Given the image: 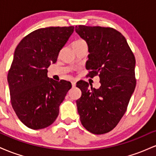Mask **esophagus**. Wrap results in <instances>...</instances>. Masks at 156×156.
Instances as JSON below:
<instances>
[{"instance_id":"obj_1","label":"esophagus","mask_w":156,"mask_h":156,"mask_svg":"<svg viewBox=\"0 0 156 156\" xmlns=\"http://www.w3.org/2000/svg\"><path fill=\"white\" fill-rule=\"evenodd\" d=\"M71 83H72V86L73 87H76V81L75 80H73L72 81H71Z\"/></svg>"}]
</instances>
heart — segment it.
<instances>
[{"instance_id":"obj_1","label":"heart","mask_w":156,"mask_h":156,"mask_svg":"<svg viewBox=\"0 0 156 156\" xmlns=\"http://www.w3.org/2000/svg\"><path fill=\"white\" fill-rule=\"evenodd\" d=\"M81 41H83V40H82V39H78V40L75 41V42H81Z\"/></svg>"}]
</instances>
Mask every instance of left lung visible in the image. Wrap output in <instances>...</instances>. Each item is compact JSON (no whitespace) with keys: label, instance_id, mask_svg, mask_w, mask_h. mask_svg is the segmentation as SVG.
<instances>
[{"label":"left lung","instance_id":"left-lung-1","mask_svg":"<svg viewBox=\"0 0 156 156\" xmlns=\"http://www.w3.org/2000/svg\"><path fill=\"white\" fill-rule=\"evenodd\" d=\"M76 31L88 44L87 76H98L99 89H89V83L79 81L81 97L76 101L81 124L94 134L114 129L127 110L134 92L136 59L120 32L101 26H76Z\"/></svg>","mask_w":156,"mask_h":156}]
</instances>
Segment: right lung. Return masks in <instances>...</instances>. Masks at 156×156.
Returning <instances> with one entry per match:
<instances>
[{"mask_svg":"<svg viewBox=\"0 0 156 156\" xmlns=\"http://www.w3.org/2000/svg\"><path fill=\"white\" fill-rule=\"evenodd\" d=\"M74 31V26L39 28L25 37L16 48L7 80L11 103L19 119L28 128L42 129L51 125L70 82L48 77V68Z\"/></svg>","mask_w":156,"mask_h":156,"instance_id":"add662e5","label":"right lung"}]
</instances>
